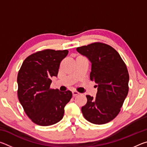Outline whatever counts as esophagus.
Returning a JSON list of instances; mask_svg holds the SVG:
<instances>
[{"instance_id": "esophagus-1", "label": "esophagus", "mask_w": 147, "mask_h": 147, "mask_svg": "<svg viewBox=\"0 0 147 147\" xmlns=\"http://www.w3.org/2000/svg\"><path fill=\"white\" fill-rule=\"evenodd\" d=\"M72 93H73V96H75L76 95H78V94H79L78 92L76 91H72Z\"/></svg>"}]
</instances>
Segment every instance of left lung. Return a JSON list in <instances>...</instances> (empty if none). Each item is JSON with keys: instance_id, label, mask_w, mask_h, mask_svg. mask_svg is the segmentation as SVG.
Wrapping results in <instances>:
<instances>
[{"instance_id": "1", "label": "left lung", "mask_w": 147, "mask_h": 147, "mask_svg": "<svg viewBox=\"0 0 147 147\" xmlns=\"http://www.w3.org/2000/svg\"><path fill=\"white\" fill-rule=\"evenodd\" d=\"M77 51L91 62L90 80L97 84L96 97L86 95L82 112L87 121L95 124L108 123L121 111L128 93L129 74L118 52L100 42L78 47Z\"/></svg>"}]
</instances>
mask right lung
Instances as JSON below:
<instances>
[{
	"label": "right lung",
	"instance_id": "add662e5",
	"mask_svg": "<svg viewBox=\"0 0 147 147\" xmlns=\"http://www.w3.org/2000/svg\"><path fill=\"white\" fill-rule=\"evenodd\" d=\"M67 50L45 49L24 59L17 75V95L28 117L35 124L50 126L63 117L64 108L72 98L70 91L51 88V78L57 76Z\"/></svg>",
	"mask_w": 147,
	"mask_h": 147
}]
</instances>
